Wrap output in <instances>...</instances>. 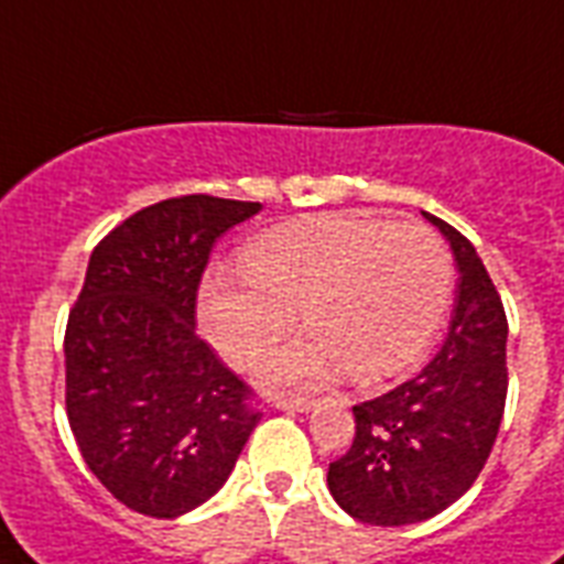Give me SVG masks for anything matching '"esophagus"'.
I'll list each match as a JSON object with an SVG mask.
<instances>
[{"mask_svg": "<svg viewBox=\"0 0 564 564\" xmlns=\"http://www.w3.org/2000/svg\"><path fill=\"white\" fill-rule=\"evenodd\" d=\"M278 410H290V412H310L316 406V401H310V398H278L274 401Z\"/></svg>", "mask_w": 564, "mask_h": 564, "instance_id": "1", "label": "esophagus"}]
</instances>
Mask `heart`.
Returning a JSON list of instances; mask_svg holds the SVG:
<instances>
[{
	"label": "heart",
	"instance_id": "b5f03b06",
	"mask_svg": "<svg viewBox=\"0 0 564 564\" xmlns=\"http://www.w3.org/2000/svg\"><path fill=\"white\" fill-rule=\"evenodd\" d=\"M242 272L202 283L198 322L213 348L248 366L295 325L299 343L274 351L260 377L318 386L351 371L357 380L394 375L421 357L451 301V257L424 225H389L360 213H330L251 239Z\"/></svg>",
	"mask_w": 564,
	"mask_h": 564
}]
</instances>
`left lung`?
<instances>
[{
    "label": "left lung",
    "mask_w": 564,
    "mask_h": 564,
    "mask_svg": "<svg viewBox=\"0 0 564 564\" xmlns=\"http://www.w3.org/2000/svg\"><path fill=\"white\" fill-rule=\"evenodd\" d=\"M459 283L438 354L392 392L357 403L348 454L327 468V489L351 518L375 527L419 524L463 498L480 477L507 403V313L477 248L433 213Z\"/></svg>",
    "instance_id": "obj_1"
}]
</instances>
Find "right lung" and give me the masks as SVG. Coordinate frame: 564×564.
<instances>
[{
    "instance_id": "add662e5",
    "label": "right lung",
    "mask_w": 564,
    "mask_h": 564,
    "mask_svg": "<svg viewBox=\"0 0 564 564\" xmlns=\"http://www.w3.org/2000/svg\"><path fill=\"white\" fill-rule=\"evenodd\" d=\"M263 204L181 195L93 248L66 322V415L84 463L134 512L178 518L234 471L260 412L195 336L213 242Z\"/></svg>"
}]
</instances>
